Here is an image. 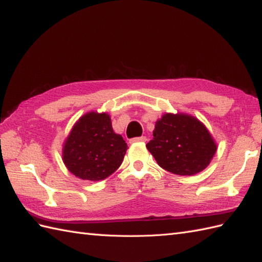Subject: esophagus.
<instances>
[{
	"instance_id": "esophagus-1",
	"label": "esophagus",
	"mask_w": 262,
	"mask_h": 262,
	"mask_svg": "<svg viewBox=\"0 0 262 262\" xmlns=\"http://www.w3.org/2000/svg\"><path fill=\"white\" fill-rule=\"evenodd\" d=\"M147 141V138L146 137H138V138H133L130 140L131 143H135V142H146Z\"/></svg>"
}]
</instances>
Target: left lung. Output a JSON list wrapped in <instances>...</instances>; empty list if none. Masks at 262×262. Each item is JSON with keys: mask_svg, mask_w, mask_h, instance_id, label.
Wrapping results in <instances>:
<instances>
[{"mask_svg": "<svg viewBox=\"0 0 262 262\" xmlns=\"http://www.w3.org/2000/svg\"><path fill=\"white\" fill-rule=\"evenodd\" d=\"M147 149L165 170L191 176L204 170L216 152L206 126L188 114L166 113L156 122Z\"/></svg>", "mask_w": 262, "mask_h": 262, "instance_id": "left-lung-1", "label": "left lung"}]
</instances>
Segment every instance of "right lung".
<instances>
[{
	"mask_svg": "<svg viewBox=\"0 0 262 262\" xmlns=\"http://www.w3.org/2000/svg\"><path fill=\"white\" fill-rule=\"evenodd\" d=\"M127 144L113 131L106 113L90 112L72 129L62 149V160L75 176L91 182L103 180L123 161Z\"/></svg>",
	"mask_w": 262,
	"mask_h": 262,
	"instance_id": "obj_1",
	"label": "right lung"
}]
</instances>
